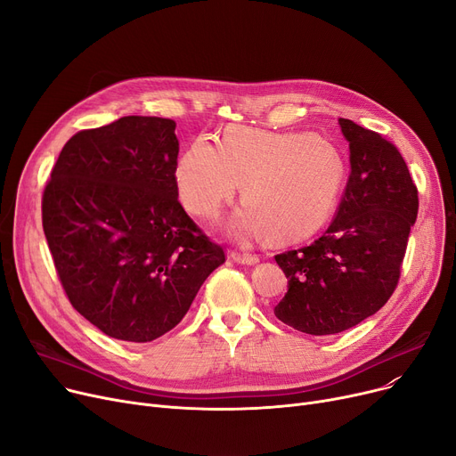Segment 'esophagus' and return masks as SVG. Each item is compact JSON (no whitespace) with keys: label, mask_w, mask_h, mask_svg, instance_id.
Listing matches in <instances>:
<instances>
[{"label":"esophagus","mask_w":456,"mask_h":456,"mask_svg":"<svg viewBox=\"0 0 456 456\" xmlns=\"http://www.w3.org/2000/svg\"><path fill=\"white\" fill-rule=\"evenodd\" d=\"M231 258L238 265H256L258 255L255 253H240V251H231Z\"/></svg>","instance_id":"esophagus-1"}]
</instances>
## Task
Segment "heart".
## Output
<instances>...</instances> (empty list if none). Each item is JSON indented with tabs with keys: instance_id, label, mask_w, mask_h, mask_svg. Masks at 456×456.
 <instances>
[{
	"instance_id": "b5f03b06",
	"label": "heart",
	"mask_w": 456,
	"mask_h": 456,
	"mask_svg": "<svg viewBox=\"0 0 456 456\" xmlns=\"http://www.w3.org/2000/svg\"><path fill=\"white\" fill-rule=\"evenodd\" d=\"M183 205L200 218L220 210L244 183L248 203L231 231L260 236L270 231L281 242L303 240L332 218L346 183V162L330 142L310 133H270L229 127L218 148L200 136L175 167Z\"/></svg>"
}]
</instances>
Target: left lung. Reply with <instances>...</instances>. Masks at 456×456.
Masks as SVG:
<instances>
[{
    "mask_svg": "<svg viewBox=\"0 0 456 456\" xmlns=\"http://www.w3.org/2000/svg\"><path fill=\"white\" fill-rule=\"evenodd\" d=\"M351 172L327 231L310 246L275 255L289 292L275 316L301 332L337 334L375 314L401 277L418 188L399 150L340 118Z\"/></svg>",
    "mask_w": 456,
    "mask_h": 456,
    "instance_id": "obj_1",
    "label": "left lung"
}]
</instances>
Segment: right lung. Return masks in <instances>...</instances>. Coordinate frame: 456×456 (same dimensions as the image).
Masks as SVG:
<instances>
[{
  "label": "right lung",
  "instance_id": "obj_1",
  "mask_svg": "<svg viewBox=\"0 0 456 456\" xmlns=\"http://www.w3.org/2000/svg\"><path fill=\"white\" fill-rule=\"evenodd\" d=\"M175 122L124 116L71 136L42 196L62 290L107 337L151 342L225 262L177 196Z\"/></svg>",
  "mask_w": 456,
  "mask_h": 456
}]
</instances>
